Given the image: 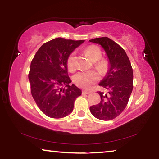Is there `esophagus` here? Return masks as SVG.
Instances as JSON below:
<instances>
[{
	"mask_svg": "<svg viewBox=\"0 0 159 159\" xmlns=\"http://www.w3.org/2000/svg\"><path fill=\"white\" fill-rule=\"evenodd\" d=\"M90 93V92L89 91H88V90H83V91H82V94L83 95H88V94Z\"/></svg>",
	"mask_w": 159,
	"mask_h": 159,
	"instance_id": "esophagus-1",
	"label": "esophagus"
}]
</instances>
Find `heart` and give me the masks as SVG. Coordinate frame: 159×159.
I'll return each mask as SVG.
<instances>
[{"instance_id":"obj_1","label":"heart","mask_w":159,"mask_h":159,"mask_svg":"<svg viewBox=\"0 0 159 159\" xmlns=\"http://www.w3.org/2000/svg\"><path fill=\"white\" fill-rule=\"evenodd\" d=\"M85 53L90 60L93 61H98L95 63V66L99 71L104 72L107 69V63L104 60H99L102 57V52L99 48L95 45H90L85 48ZM66 65L69 71H74L76 69V53L71 52L66 60ZM99 74L95 71H80L74 76V83L80 88H90L94 83L99 80Z\"/></svg>"}]
</instances>
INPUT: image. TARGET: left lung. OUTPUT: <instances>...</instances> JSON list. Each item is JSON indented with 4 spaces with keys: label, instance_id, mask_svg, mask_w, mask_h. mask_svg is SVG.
<instances>
[{
    "label": "left lung",
    "instance_id": "8db88e82",
    "mask_svg": "<svg viewBox=\"0 0 159 159\" xmlns=\"http://www.w3.org/2000/svg\"><path fill=\"white\" fill-rule=\"evenodd\" d=\"M89 41L100 45L109 60L108 71L99 84L107 93L98 92L101 101L90 107V111L99 120H112L121 114L128 104L133 88V68L125 50L108 37Z\"/></svg>",
    "mask_w": 159,
    "mask_h": 159
}]
</instances>
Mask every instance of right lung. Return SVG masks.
I'll return each instance as SVG.
<instances>
[{
    "instance_id": "1",
    "label": "right lung",
    "mask_w": 159,
    "mask_h": 159,
    "mask_svg": "<svg viewBox=\"0 0 159 159\" xmlns=\"http://www.w3.org/2000/svg\"><path fill=\"white\" fill-rule=\"evenodd\" d=\"M85 41L57 38L45 43L31 61L29 80L32 97L48 116L61 118L71 114L81 90L71 82L67 73L69 55ZM63 85L65 88H62Z\"/></svg>"
}]
</instances>
